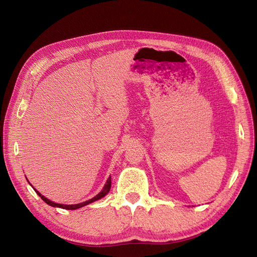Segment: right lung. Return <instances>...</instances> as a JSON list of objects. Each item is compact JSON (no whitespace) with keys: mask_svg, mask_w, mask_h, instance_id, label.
I'll return each instance as SVG.
<instances>
[{"mask_svg":"<svg viewBox=\"0 0 257 257\" xmlns=\"http://www.w3.org/2000/svg\"><path fill=\"white\" fill-rule=\"evenodd\" d=\"M110 188H111V177L108 178V180H107V182H106V184H105V186H104L103 191L100 192V193H98L95 197L91 198L90 200L84 201V203L76 204V205H62V204H56V203H53V201H51V200H49V199L46 198L45 196H43L42 194H41L40 192H38V191H36L34 188H33V189H34V190H35V192L38 194V196H41V198L45 201V203H46V204H48V205H50L51 207H59V208H62V209H67V210H75V209L81 208V207H83V206H85V205H89V204L93 203V201H95V200H98V199H100V198H103L105 195H107L108 192L110 191Z\"/></svg>","mask_w":257,"mask_h":257,"instance_id":"add662e5","label":"right lung"}]
</instances>
